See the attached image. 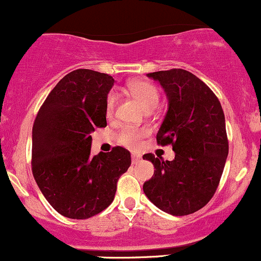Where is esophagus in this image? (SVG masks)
<instances>
[{"instance_id": "esophagus-1", "label": "esophagus", "mask_w": 261, "mask_h": 261, "mask_svg": "<svg viewBox=\"0 0 261 261\" xmlns=\"http://www.w3.org/2000/svg\"><path fill=\"white\" fill-rule=\"evenodd\" d=\"M140 159H141V157L139 156V154H136V153H134L133 156H131V160H133V163H137L140 161Z\"/></svg>"}]
</instances>
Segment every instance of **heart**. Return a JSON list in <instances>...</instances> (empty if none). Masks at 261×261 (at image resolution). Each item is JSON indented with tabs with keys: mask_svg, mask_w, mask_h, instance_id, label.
Returning <instances> with one entry per match:
<instances>
[{
	"mask_svg": "<svg viewBox=\"0 0 261 261\" xmlns=\"http://www.w3.org/2000/svg\"><path fill=\"white\" fill-rule=\"evenodd\" d=\"M128 90L133 94L134 98L139 100L140 104L144 107L146 110L156 108L159 102L160 94L159 90L150 83L144 82V80H136L128 84ZM117 101V95L115 91H110L107 96V102H105V110L108 115H111L115 110ZM147 131L142 128H136L133 126H125L117 134L116 139L120 145L126 146V147H136L140 144V140L146 136Z\"/></svg>",
	"mask_w": 261,
	"mask_h": 261,
	"instance_id": "1",
	"label": "heart"
}]
</instances>
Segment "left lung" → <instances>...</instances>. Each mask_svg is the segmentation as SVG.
Masks as SVG:
<instances>
[{"label": "left lung", "instance_id": "1", "mask_svg": "<svg viewBox=\"0 0 261 261\" xmlns=\"http://www.w3.org/2000/svg\"><path fill=\"white\" fill-rule=\"evenodd\" d=\"M161 84L168 110L157 133V144L172 145L173 161L152 153L144 159L156 168L144 192L157 208L187 216L210 202L218 188L228 156L225 117L216 94L185 69L148 73Z\"/></svg>", "mask_w": 261, "mask_h": 261}]
</instances>
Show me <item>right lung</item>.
I'll use <instances>...</instances> for the list:
<instances>
[{
  "label": "right lung",
  "mask_w": 261,
  "mask_h": 261,
  "mask_svg": "<svg viewBox=\"0 0 261 261\" xmlns=\"http://www.w3.org/2000/svg\"><path fill=\"white\" fill-rule=\"evenodd\" d=\"M113 76L90 69L70 71L50 91L32 128V172L59 214L87 219L108 208L131 154L116 146L90 153V134L107 126L105 102Z\"/></svg>",
  "instance_id": "add662e5"
}]
</instances>
